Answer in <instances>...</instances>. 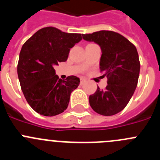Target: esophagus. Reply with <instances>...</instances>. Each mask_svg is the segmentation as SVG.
Masks as SVG:
<instances>
[{"mask_svg": "<svg viewBox=\"0 0 160 160\" xmlns=\"http://www.w3.org/2000/svg\"><path fill=\"white\" fill-rule=\"evenodd\" d=\"M85 82H86V79H84L82 78L80 79V85H82V86Z\"/></svg>", "mask_w": 160, "mask_h": 160, "instance_id": "obj_1", "label": "esophagus"}]
</instances>
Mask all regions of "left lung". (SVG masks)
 Here are the masks:
<instances>
[{"label":"left lung","mask_w":160,"mask_h":160,"mask_svg":"<svg viewBox=\"0 0 160 160\" xmlns=\"http://www.w3.org/2000/svg\"><path fill=\"white\" fill-rule=\"evenodd\" d=\"M82 37L101 47L100 71L108 78L105 90L98 86L96 92L90 96V106L101 115H115L128 105L138 83L140 63L137 48L112 31L83 34Z\"/></svg>","instance_id":"left-lung-1"}]
</instances>
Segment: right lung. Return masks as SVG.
Here are the masks:
<instances>
[{
	"mask_svg": "<svg viewBox=\"0 0 160 160\" xmlns=\"http://www.w3.org/2000/svg\"><path fill=\"white\" fill-rule=\"evenodd\" d=\"M82 39L79 33L46 27L22 46L17 65L20 87L29 105L40 115L53 117L67 109L80 79L71 75L61 80L54 67L67 61L70 48Z\"/></svg>",
	"mask_w": 160,
	"mask_h": 160,
	"instance_id": "right-lung-1",
	"label": "right lung"
}]
</instances>
